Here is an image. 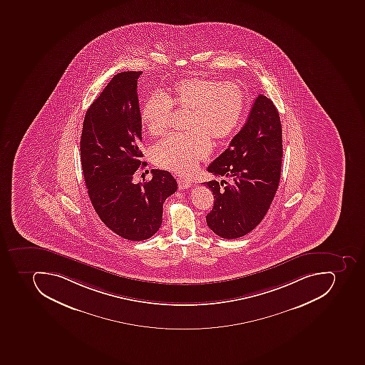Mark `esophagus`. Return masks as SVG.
Wrapping results in <instances>:
<instances>
[{
	"mask_svg": "<svg viewBox=\"0 0 365 365\" xmlns=\"http://www.w3.org/2000/svg\"><path fill=\"white\" fill-rule=\"evenodd\" d=\"M178 187L180 189H187V187H191V182L187 181V180H183V178H178Z\"/></svg>",
	"mask_w": 365,
	"mask_h": 365,
	"instance_id": "esophagus-1",
	"label": "esophagus"
}]
</instances>
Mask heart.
Wrapping results in <instances>:
<instances>
[{"label":"heart","instance_id":"b5f03b06","mask_svg":"<svg viewBox=\"0 0 365 365\" xmlns=\"http://www.w3.org/2000/svg\"><path fill=\"white\" fill-rule=\"evenodd\" d=\"M245 92L233 82L191 76L173 85L170 93H155L142 108V122L153 136L167 133L173 107L189 111L185 135H170L153 151L161 168L190 175L210 153V138L220 141L231 135L242 118Z\"/></svg>","mask_w":365,"mask_h":365}]
</instances>
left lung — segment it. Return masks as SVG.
Segmentation results:
<instances>
[{
  "mask_svg": "<svg viewBox=\"0 0 365 365\" xmlns=\"http://www.w3.org/2000/svg\"><path fill=\"white\" fill-rule=\"evenodd\" d=\"M282 128L274 103L263 94L255 100L246 124L207 170L231 178L204 183L214 195L207 225L223 239H237L262 222L277 193L282 165Z\"/></svg>",
  "mask_w": 365,
  "mask_h": 365,
  "instance_id": "1",
  "label": "left lung"
}]
</instances>
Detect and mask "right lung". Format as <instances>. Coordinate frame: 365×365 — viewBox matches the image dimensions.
Segmentation results:
<instances>
[{
  "mask_svg": "<svg viewBox=\"0 0 365 365\" xmlns=\"http://www.w3.org/2000/svg\"><path fill=\"white\" fill-rule=\"evenodd\" d=\"M141 71L113 77L85 113L81 161L96 214L119 237L147 240L163 222V205L178 190L167 170H153L151 181L133 183L142 164V122L138 98Z\"/></svg>",
  "mask_w": 365,
  "mask_h": 365,
  "instance_id": "obj_1",
  "label": "right lung"
}]
</instances>
